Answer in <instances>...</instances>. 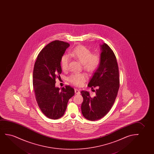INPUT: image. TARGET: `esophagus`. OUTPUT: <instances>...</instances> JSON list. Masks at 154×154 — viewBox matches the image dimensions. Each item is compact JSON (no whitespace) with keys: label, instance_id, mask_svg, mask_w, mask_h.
<instances>
[{"label":"esophagus","instance_id":"1","mask_svg":"<svg viewBox=\"0 0 154 154\" xmlns=\"http://www.w3.org/2000/svg\"><path fill=\"white\" fill-rule=\"evenodd\" d=\"M75 93L76 94H80V91L79 89H75Z\"/></svg>","mask_w":154,"mask_h":154}]
</instances>
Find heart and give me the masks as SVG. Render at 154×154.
<instances>
[{
    "label": "heart",
    "instance_id": "1",
    "mask_svg": "<svg viewBox=\"0 0 154 154\" xmlns=\"http://www.w3.org/2000/svg\"><path fill=\"white\" fill-rule=\"evenodd\" d=\"M69 56L80 61L82 63L84 69L88 72L96 71L101 63V57L99 54H92L89 49L84 46L76 47L69 53ZM69 57L67 55H63L60 61L62 69H67ZM86 79V75L82 73L72 74L68 77V82L77 86H82Z\"/></svg>",
    "mask_w": 154,
    "mask_h": 154
}]
</instances>
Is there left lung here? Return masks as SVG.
<instances>
[{
  "label": "left lung",
  "instance_id": "left-lung-1",
  "mask_svg": "<svg viewBox=\"0 0 154 154\" xmlns=\"http://www.w3.org/2000/svg\"><path fill=\"white\" fill-rule=\"evenodd\" d=\"M101 63L94 73L88 86L96 93L91 97L87 91L80 93L83 97L81 106L82 115L91 121L98 120L105 116L114 105L119 88V75L116 56L107 45H100Z\"/></svg>",
  "mask_w": 154,
  "mask_h": 154
}]
</instances>
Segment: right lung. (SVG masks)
<instances>
[{
  "label": "right lung",
  "mask_w": 154,
  "mask_h": 154,
  "mask_svg": "<svg viewBox=\"0 0 154 154\" xmlns=\"http://www.w3.org/2000/svg\"><path fill=\"white\" fill-rule=\"evenodd\" d=\"M68 42L55 40L39 53L34 65L33 87L36 101L42 113L48 118L57 119L63 116L68 101L75 94L73 88L55 87L56 78L61 73L60 61Z\"/></svg>",
  "instance_id": "obj_1"
}]
</instances>
